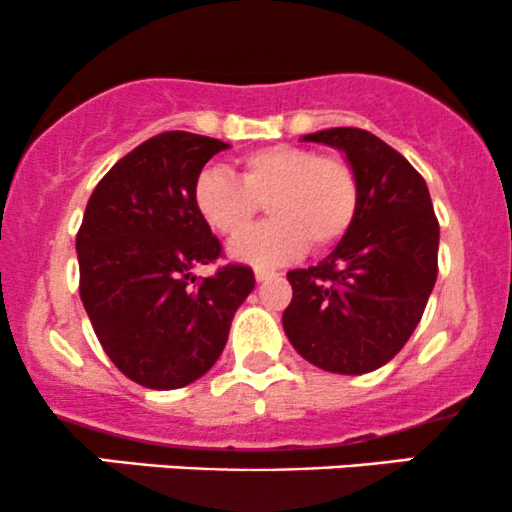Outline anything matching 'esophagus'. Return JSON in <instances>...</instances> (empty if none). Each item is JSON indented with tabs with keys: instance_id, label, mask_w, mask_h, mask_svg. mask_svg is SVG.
Returning <instances> with one entry per match:
<instances>
[{
	"instance_id": "1",
	"label": "esophagus",
	"mask_w": 512,
	"mask_h": 512,
	"mask_svg": "<svg viewBox=\"0 0 512 512\" xmlns=\"http://www.w3.org/2000/svg\"><path fill=\"white\" fill-rule=\"evenodd\" d=\"M272 277H277V272H274V269H265V267L255 269L257 282H265V279H272Z\"/></svg>"
}]
</instances>
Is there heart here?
<instances>
[{"label": "heart", "instance_id": "b5f03b06", "mask_svg": "<svg viewBox=\"0 0 512 512\" xmlns=\"http://www.w3.org/2000/svg\"><path fill=\"white\" fill-rule=\"evenodd\" d=\"M194 201L216 233H244L261 204L275 218L238 238L233 257L252 265H279L301 255L303 247L325 250L355 223L359 179L342 155H320L301 145H267L240 160V179L206 167L194 182Z\"/></svg>", "mask_w": 512, "mask_h": 512}]
</instances>
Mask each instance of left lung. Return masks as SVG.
<instances>
[{
    "label": "left lung",
    "instance_id": "1",
    "mask_svg": "<svg viewBox=\"0 0 512 512\" xmlns=\"http://www.w3.org/2000/svg\"><path fill=\"white\" fill-rule=\"evenodd\" d=\"M303 140L333 145L357 170L355 223L316 267L286 274L294 296L282 323L294 350L333 374H367L403 350L437 279L440 223L425 179L362 128Z\"/></svg>",
    "mask_w": 512,
    "mask_h": 512
}]
</instances>
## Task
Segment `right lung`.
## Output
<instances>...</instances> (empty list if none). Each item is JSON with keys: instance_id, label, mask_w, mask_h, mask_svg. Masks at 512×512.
I'll return each instance as SVG.
<instances>
[{"instance_id": "add662e5", "label": "right lung", "mask_w": 512, "mask_h": 512, "mask_svg": "<svg viewBox=\"0 0 512 512\" xmlns=\"http://www.w3.org/2000/svg\"><path fill=\"white\" fill-rule=\"evenodd\" d=\"M223 140L167 131L101 177L77 230L80 299L111 362L145 389H182L228 342L255 289L245 265L194 277L223 247L194 201V182Z\"/></svg>"}]
</instances>
